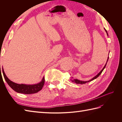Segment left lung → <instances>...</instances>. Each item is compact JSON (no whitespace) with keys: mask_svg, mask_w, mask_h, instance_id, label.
Listing matches in <instances>:
<instances>
[{"mask_svg":"<svg viewBox=\"0 0 122 122\" xmlns=\"http://www.w3.org/2000/svg\"><path fill=\"white\" fill-rule=\"evenodd\" d=\"M104 29H105V31H106V33H107V36H108L107 32L106 30V29H105V28H104ZM108 58H109V57H108L107 61H107H108ZM107 62L106 63L105 65L104 66V68H103L102 69L101 71L98 74H97L96 76H95L94 77H93V78H92V79H91V80H88V81H81V80H78V79H71V81H72V82L76 83H77V84H84V83H87V82H89L90 81H92V80H93L95 79L96 78H97V77H99V76L101 74V73H102V71H103V70H104V69H105V67H106V65Z\"/></svg>","mask_w":122,"mask_h":122,"instance_id":"1","label":"left lung"}]
</instances>
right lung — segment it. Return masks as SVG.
I'll return each mask as SVG.
<instances>
[{
	"label": "right lung",
	"mask_w": 122,
	"mask_h": 122,
	"mask_svg": "<svg viewBox=\"0 0 122 122\" xmlns=\"http://www.w3.org/2000/svg\"><path fill=\"white\" fill-rule=\"evenodd\" d=\"M2 73L4 78L9 86L12 88L13 90L17 93L24 94H31L38 93V92L41 90L45 83V78L44 77L43 78L41 81L37 84L29 85V84H17L15 83L10 80L7 76L3 70L2 67ZM0 73L1 71H0Z\"/></svg>",
	"instance_id": "obj_1"
}]
</instances>
